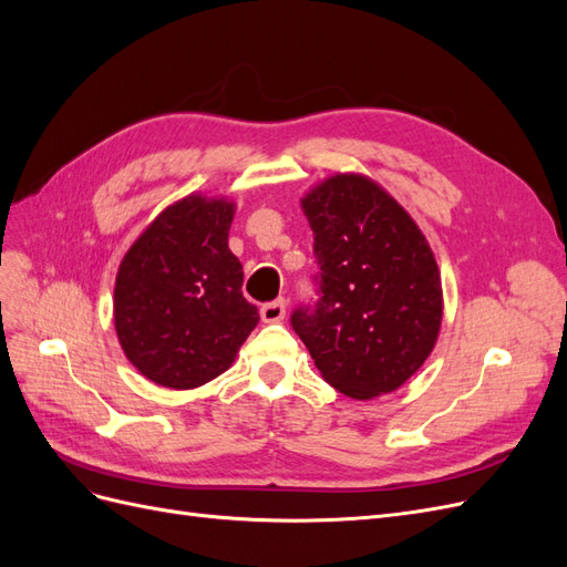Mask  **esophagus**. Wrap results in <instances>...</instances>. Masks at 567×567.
I'll return each instance as SVG.
<instances>
[{
    "label": "esophagus",
    "instance_id": "esophagus-1",
    "mask_svg": "<svg viewBox=\"0 0 567 567\" xmlns=\"http://www.w3.org/2000/svg\"><path fill=\"white\" fill-rule=\"evenodd\" d=\"M260 317L265 323H279L286 317V300H274L260 307Z\"/></svg>",
    "mask_w": 567,
    "mask_h": 567
}]
</instances>
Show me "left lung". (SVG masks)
<instances>
[{"label": "left lung", "instance_id": "1", "mask_svg": "<svg viewBox=\"0 0 567 567\" xmlns=\"http://www.w3.org/2000/svg\"><path fill=\"white\" fill-rule=\"evenodd\" d=\"M315 231V307L293 331L323 381L352 400L398 390L433 352L442 323L435 255L402 205L364 175H333L305 194Z\"/></svg>", "mask_w": 567, "mask_h": 567}]
</instances>
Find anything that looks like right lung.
Masks as SVG:
<instances>
[{"instance_id":"obj_1","label":"right lung","mask_w":567,"mask_h":567,"mask_svg":"<svg viewBox=\"0 0 567 567\" xmlns=\"http://www.w3.org/2000/svg\"><path fill=\"white\" fill-rule=\"evenodd\" d=\"M236 205L186 196L151 221L115 277V333L148 381L192 390L225 373L260 321L229 250Z\"/></svg>"}]
</instances>
